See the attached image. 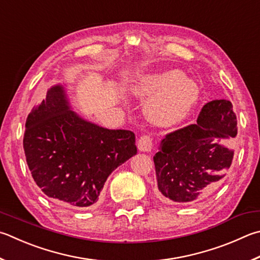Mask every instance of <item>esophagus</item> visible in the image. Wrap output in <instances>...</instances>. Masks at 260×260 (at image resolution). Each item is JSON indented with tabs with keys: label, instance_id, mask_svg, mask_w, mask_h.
<instances>
[{
	"label": "esophagus",
	"instance_id": "obj_1",
	"mask_svg": "<svg viewBox=\"0 0 260 260\" xmlns=\"http://www.w3.org/2000/svg\"><path fill=\"white\" fill-rule=\"evenodd\" d=\"M138 148L141 152H150L152 149V139L149 135L141 136L138 142Z\"/></svg>",
	"mask_w": 260,
	"mask_h": 260
}]
</instances>
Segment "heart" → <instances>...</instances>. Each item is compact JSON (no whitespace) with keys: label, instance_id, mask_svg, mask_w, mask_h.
I'll use <instances>...</instances> for the list:
<instances>
[{"label":"heart","instance_id":"heart-1","mask_svg":"<svg viewBox=\"0 0 260 260\" xmlns=\"http://www.w3.org/2000/svg\"><path fill=\"white\" fill-rule=\"evenodd\" d=\"M131 89L136 96L149 99L146 115L160 126H174L186 119L200 99L198 84L181 70L141 74Z\"/></svg>","mask_w":260,"mask_h":260}]
</instances>
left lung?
<instances>
[{"label": "left lung", "mask_w": 260, "mask_h": 260, "mask_svg": "<svg viewBox=\"0 0 260 260\" xmlns=\"http://www.w3.org/2000/svg\"><path fill=\"white\" fill-rule=\"evenodd\" d=\"M237 124L232 103L214 100L196 124L167 134L153 157L160 199L192 204L208 196L232 164Z\"/></svg>", "instance_id": "left-lung-1"}]
</instances>
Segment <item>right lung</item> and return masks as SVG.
Masks as SVG:
<instances>
[{
	"label": "right lung",
	"instance_id": "1",
	"mask_svg": "<svg viewBox=\"0 0 260 260\" xmlns=\"http://www.w3.org/2000/svg\"><path fill=\"white\" fill-rule=\"evenodd\" d=\"M25 127L23 150L37 186L76 209L95 204L110 174L138 152L133 132L84 119L61 84L34 106Z\"/></svg>",
	"mask_w": 260,
	"mask_h": 260
}]
</instances>
